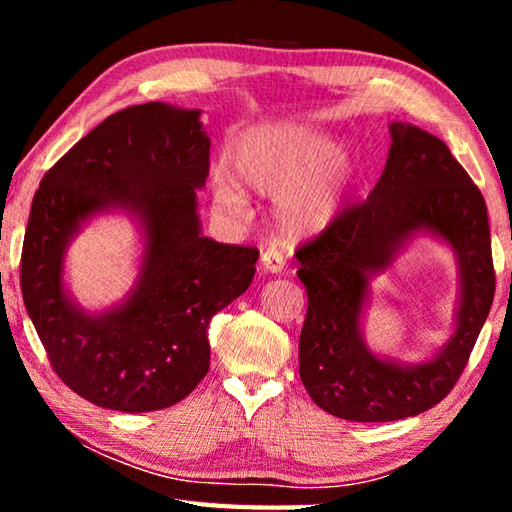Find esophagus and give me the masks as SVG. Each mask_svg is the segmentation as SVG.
<instances>
[{
	"instance_id": "1",
	"label": "esophagus",
	"mask_w": 512,
	"mask_h": 512,
	"mask_svg": "<svg viewBox=\"0 0 512 512\" xmlns=\"http://www.w3.org/2000/svg\"><path fill=\"white\" fill-rule=\"evenodd\" d=\"M259 262H262V268L268 273H282L284 271V257H282V253H277V250H273V248L264 250Z\"/></svg>"
}]
</instances>
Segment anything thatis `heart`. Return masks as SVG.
Instances as JSON below:
<instances>
[{"label": "heart", "instance_id": "heart-1", "mask_svg": "<svg viewBox=\"0 0 512 512\" xmlns=\"http://www.w3.org/2000/svg\"><path fill=\"white\" fill-rule=\"evenodd\" d=\"M230 169L241 185L275 196L277 230L302 239L318 235L336 219L352 183L354 160L314 128L275 126L241 137L230 153ZM214 198L232 214L248 212L246 196L228 180L216 183Z\"/></svg>", "mask_w": 512, "mask_h": 512}]
</instances>
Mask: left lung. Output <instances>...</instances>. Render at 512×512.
<instances>
[{
  "instance_id": "1",
  "label": "left lung",
  "mask_w": 512,
  "mask_h": 512,
  "mask_svg": "<svg viewBox=\"0 0 512 512\" xmlns=\"http://www.w3.org/2000/svg\"><path fill=\"white\" fill-rule=\"evenodd\" d=\"M391 151L366 201L298 246L307 291L300 379L320 409L352 422H391L431 409L452 393L495 298L490 225L483 194L447 144L393 121ZM429 227L457 250L464 298L457 334L439 357L400 369L370 355L358 336L365 273L380 270L415 229Z\"/></svg>"
}]
</instances>
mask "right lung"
I'll list each match as a JSON object with an SVG mask.
<instances>
[{"label":"right lung","mask_w":512,"mask_h":512,"mask_svg":"<svg viewBox=\"0 0 512 512\" xmlns=\"http://www.w3.org/2000/svg\"><path fill=\"white\" fill-rule=\"evenodd\" d=\"M201 112L149 101L103 119L40 180L20 259V287L51 368L103 409L144 413L176 404L210 370L207 327L248 289L255 246L201 237L196 189L210 173ZM110 204L143 216L147 253L134 298L103 317L68 305L66 239Z\"/></svg>","instance_id":"add662e5"}]
</instances>
